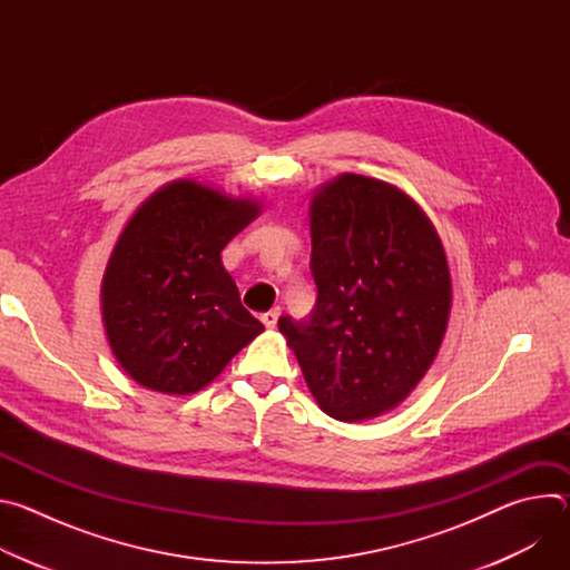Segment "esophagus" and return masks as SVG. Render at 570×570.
Returning a JSON list of instances; mask_svg holds the SVG:
<instances>
[{
	"label": "esophagus",
	"mask_w": 570,
	"mask_h": 570,
	"mask_svg": "<svg viewBox=\"0 0 570 570\" xmlns=\"http://www.w3.org/2000/svg\"><path fill=\"white\" fill-rule=\"evenodd\" d=\"M279 315H282V311H279V306H275V308H271V311L262 313V322L266 324L268 330H275V327H277V320H279Z\"/></svg>",
	"instance_id": "esophagus-1"
}]
</instances>
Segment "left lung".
<instances>
[{"label":"left lung","mask_w":570,"mask_h":570,"mask_svg":"<svg viewBox=\"0 0 570 570\" xmlns=\"http://www.w3.org/2000/svg\"><path fill=\"white\" fill-rule=\"evenodd\" d=\"M311 315L279 317L306 385L330 417L363 422L409 396L442 345L451 275L424 209L356 174L311 198Z\"/></svg>","instance_id":"8db88e82"}]
</instances>
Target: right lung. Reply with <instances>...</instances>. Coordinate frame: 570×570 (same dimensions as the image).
I'll list each match as a JSON object with an SVG mask.
<instances>
[{
	"label": "right lung",
	"mask_w": 570,
	"mask_h": 570,
	"mask_svg": "<svg viewBox=\"0 0 570 570\" xmlns=\"http://www.w3.org/2000/svg\"><path fill=\"white\" fill-rule=\"evenodd\" d=\"M259 212L257 200L196 180L169 183L139 205L101 284L106 336L132 381L194 394L264 332L220 262Z\"/></svg>",
	"instance_id": "right-lung-1"
}]
</instances>
